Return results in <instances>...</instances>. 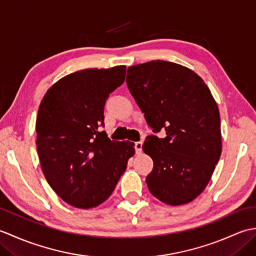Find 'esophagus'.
Here are the masks:
<instances>
[{"mask_svg":"<svg viewBox=\"0 0 256 256\" xmlns=\"http://www.w3.org/2000/svg\"><path fill=\"white\" fill-rule=\"evenodd\" d=\"M142 146H143V142H142V140H138V142H135L134 148H135V150H136V154H140V153H142Z\"/></svg>","mask_w":256,"mask_h":256,"instance_id":"34e87169","label":"esophagus"}]
</instances>
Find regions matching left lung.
I'll return each instance as SVG.
<instances>
[{"label": "left lung", "instance_id": "obj_1", "mask_svg": "<svg viewBox=\"0 0 256 256\" xmlns=\"http://www.w3.org/2000/svg\"><path fill=\"white\" fill-rule=\"evenodd\" d=\"M126 84L148 126L145 154L154 162L146 177L150 194L180 206L204 192L221 150L220 113L208 86L192 69L165 60L128 67Z\"/></svg>", "mask_w": 256, "mask_h": 256}]
</instances>
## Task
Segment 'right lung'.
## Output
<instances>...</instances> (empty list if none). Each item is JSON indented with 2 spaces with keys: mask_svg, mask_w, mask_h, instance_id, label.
<instances>
[{
  "mask_svg": "<svg viewBox=\"0 0 256 256\" xmlns=\"http://www.w3.org/2000/svg\"><path fill=\"white\" fill-rule=\"evenodd\" d=\"M125 66L84 69L52 84L42 100L36 118V146L42 170L64 202L90 209L110 197L134 143L108 138L104 104L124 82Z\"/></svg>",
  "mask_w": 256,
  "mask_h": 256,
  "instance_id": "obj_1",
  "label": "right lung"
}]
</instances>
